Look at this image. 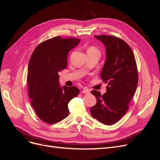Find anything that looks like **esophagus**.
Segmentation results:
<instances>
[{
    "label": "esophagus",
    "mask_w": 160,
    "mask_h": 160,
    "mask_svg": "<svg viewBox=\"0 0 160 160\" xmlns=\"http://www.w3.org/2000/svg\"><path fill=\"white\" fill-rule=\"evenodd\" d=\"M82 93L84 94H89L90 93V91L88 88H83V89L82 90Z\"/></svg>",
    "instance_id": "obj_1"
}]
</instances>
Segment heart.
<instances>
[{
    "label": "heart",
    "instance_id": "obj_1",
    "mask_svg": "<svg viewBox=\"0 0 160 160\" xmlns=\"http://www.w3.org/2000/svg\"><path fill=\"white\" fill-rule=\"evenodd\" d=\"M88 50H93V51H98V50H97V49H95V47H90Z\"/></svg>",
    "mask_w": 160,
    "mask_h": 160
}]
</instances>
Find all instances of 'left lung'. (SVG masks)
Segmentation results:
<instances>
[{"instance_id": "obj_1", "label": "left lung", "mask_w": 160, "mask_h": 160, "mask_svg": "<svg viewBox=\"0 0 160 160\" xmlns=\"http://www.w3.org/2000/svg\"><path fill=\"white\" fill-rule=\"evenodd\" d=\"M105 47L106 59L101 77L107 83V91H91L97 99L90 109L93 118L105 125L117 123L126 113L138 82L137 65L130 47L113 36L95 35Z\"/></svg>"}]
</instances>
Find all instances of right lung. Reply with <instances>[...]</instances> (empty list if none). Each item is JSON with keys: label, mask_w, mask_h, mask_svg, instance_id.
<instances>
[{"label": "right lung", "mask_w": 160, "mask_h": 160, "mask_svg": "<svg viewBox=\"0 0 160 160\" xmlns=\"http://www.w3.org/2000/svg\"><path fill=\"white\" fill-rule=\"evenodd\" d=\"M80 39L56 37L38 45L28 62V97L37 116L47 123L61 122L69 115L68 103L79 93L76 87L60 86L59 72L67 66V55Z\"/></svg>", "instance_id": "obj_1"}]
</instances>
